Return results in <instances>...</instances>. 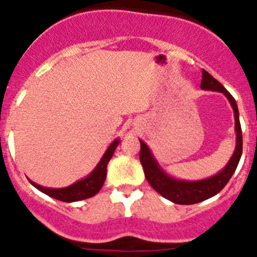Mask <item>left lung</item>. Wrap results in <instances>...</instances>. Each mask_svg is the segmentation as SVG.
Returning <instances> with one entry per match:
<instances>
[{
    "instance_id": "1",
    "label": "left lung",
    "mask_w": 257,
    "mask_h": 257,
    "mask_svg": "<svg viewBox=\"0 0 257 257\" xmlns=\"http://www.w3.org/2000/svg\"><path fill=\"white\" fill-rule=\"evenodd\" d=\"M200 88L203 90H213L220 91L228 99L231 104L233 112H234V124H235V149L233 152L231 159L222 170L215 175L203 180H197V181H187V180H179L168 175L166 170L158 164L157 159L152 155L151 150L149 146L140 140V162L143 164L145 178L149 184L152 186L153 190L163 196L170 202L175 204H196V203L203 202V200L214 197L222 190L232 178L233 173L237 169L239 159L243 152V137H241V128L239 122V112H238L237 102L229 91L216 81L213 76L205 70L202 71V82H200Z\"/></svg>"
}]
</instances>
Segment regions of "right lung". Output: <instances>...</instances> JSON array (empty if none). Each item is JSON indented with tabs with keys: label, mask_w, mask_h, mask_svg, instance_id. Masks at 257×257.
<instances>
[{
	"label": "right lung",
	"mask_w": 257,
	"mask_h": 257,
	"mask_svg": "<svg viewBox=\"0 0 257 257\" xmlns=\"http://www.w3.org/2000/svg\"><path fill=\"white\" fill-rule=\"evenodd\" d=\"M120 143L119 139H114L111 143V145L107 147L104 156H102L101 159L96 167L94 168V170L91 172L89 175L85 176L84 179L78 180L75 184L67 186V187L64 188H48L43 187V186L37 185L36 182L30 181V184L36 187L38 191L43 192L47 196L52 197V198H55L58 200H61V202L66 203H72V202H78V200L90 198V197L95 196L96 193L101 190L102 185H104L105 179H106V172H107V164L108 161L113 156L114 150L117 149L118 144Z\"/></svg>",
	"instance_id": "1"
}]
</instances>
